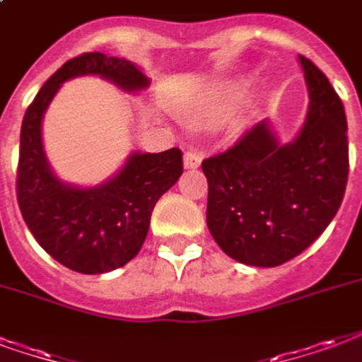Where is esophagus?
I'll return each instance as SVG.
<instances>
[{
    "mask_svg": "<svg viewBox=\"0 0 362 362\" xmlns=\"http://www.w3.org/2000/svg\"><path fill=\"white\" fill-rule=\"evenodd\" d=\"M200 162H202V156H200L198 152H192V151L185 152V156H183L185 168H198Z\"/></svg>",
    "mask_w": 362,
    "mask_h": 362,
    "instance_id": "34e87169",
    "label": "esophagus"
}]
</instances>
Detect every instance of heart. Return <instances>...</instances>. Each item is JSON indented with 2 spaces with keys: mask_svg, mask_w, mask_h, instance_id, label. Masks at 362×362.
<instances>
[{
  "mask_svg": "<svg viewBox=\"0 0 362 362\" xmlns=\"http://www.w3.org/2000/svg\"><path fill=\"white\" fill-rule=\"evenodd\" d=\"M240 93H243V88H238V86H235V88L229 89V97H238Z\"/></svg>",
  "mask_w": 362,
  "mask_h": 362,
  "instance_id": "1",
  "label": "heart"
}]
</instances>
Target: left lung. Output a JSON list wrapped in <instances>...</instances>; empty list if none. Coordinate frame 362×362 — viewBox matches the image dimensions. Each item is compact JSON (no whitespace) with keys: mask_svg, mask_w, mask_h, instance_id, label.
<instances>
[{"mask_svg":"<svg viewBox=\"0 0 362 362\" xmlns=\"http://www.w3.org/2000/svg\"><path fill=\"white\" fill-rule=\"evenodd\" d=\"M309 112L300 135L279 145L267 122L227 151L202 160L206 221L225 254L254 267H276L322 235L346 194L349 145L344 105L330 81L300 55Z\"/></svg>","mask_w":362,"mask_h":362,"instance_id":"1","label":"left lung"}]
</instances>
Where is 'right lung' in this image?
I'll list each match as a JSON object with an SVG mask.
<instances>
[{
  "instance_id": "obj_1",
  "label": "right lung",
  "mask_w": 362,
  "mask_h": 362,
  "mask_svg": "<svg viewBox=\"0 0 362 362\" xmlns=\"http://www.w3.org/2000/svg\"><path fill=\"white\" fill-rule=\"evenodd\" d=\"M81 74H99L126 91L148 86V78L126 59L83 53L64 62L24 114L16 200L34 238L53 259L76 273L100 274L139 254L154 206L183 173V152H135L116 177L95 189L61 183L45 160L42 118L62 81Z\"/></svg>"
}]
</instances>
